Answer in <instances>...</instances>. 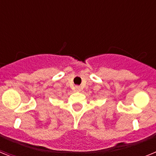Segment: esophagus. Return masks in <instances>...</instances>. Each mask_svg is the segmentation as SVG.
<instances>
[{
    "instance_id": "34e87169",
    "label": "esophagus",
    "mask_w": 156,
    "mask_h": 156,
    "mask_svg": "<svg viewBox=\"0 0 156 156\" xmlns=\"http://www.w3.org/2000/svg\"><path fill=\"white\" fill-rule=\"evenodd\" d=\"M76 90L77 91H80V87L79 86H76Z\"/></svg>"
}]
</instances>
